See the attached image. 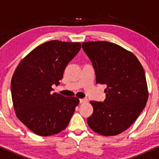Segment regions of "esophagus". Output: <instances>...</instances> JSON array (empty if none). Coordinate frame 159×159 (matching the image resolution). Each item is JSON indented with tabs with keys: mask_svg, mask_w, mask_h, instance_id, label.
<instances>
[{
	"mask_svg": "<svg viewBox=\"0 0 159 159\" xmlns=\"http://www.w3.org/2000/svg\"><path fill=\"white\" fill-rule=\"evenodd\" d=\"M87 102V99H86V98H84V99H80V103H85V102Z\"/></svg>",
	"mask_w": 159,
	"mask_h": 159,
	"instance_id": "1",
	"label": "esophagus"
}]
</instances>
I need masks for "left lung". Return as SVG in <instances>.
<instances>
[{
  "instance_id": "8db88e82",
  "label": "left lung",
  "mask_w": 159,
  "mask_h": 159,
  "mask_svg": "<svg viewBox=\"0 0 159 159\" xmlns=\"http://www.w3.org/2000/svg\"><path fill=\"white\" fill-rule=\"evenodd\" d=\"M82 48L94 67L97 84L107 86L104 101H90L94 111L88 125L104 136L119 134L136 120L148 99L143 67L134 54L116 43L84 42Z\"/></svg>"
}]
</instances>
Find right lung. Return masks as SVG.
<instances>
[{"instance_id":"add662e5","label":"right lung","mask_w":159,"mask_h":159,"mask_svg":"<svg viewBox=\"0 0 159 159\" xmlns=\"http://www.w3.org/2000/svg\"><path fill=\"white\" fill-rule=\"evenodd\" d=\"M81 48L80 43L50 41L30 52L20 62L11 82L16 115L39 136L58 134L68 125L79 99L52 93L67 65Z\"/></svg>"}]
</instances>
